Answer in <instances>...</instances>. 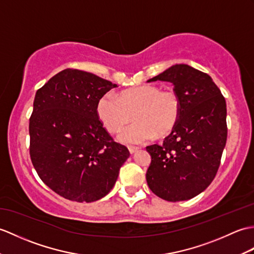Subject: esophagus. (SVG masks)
Instances as JSON below:
<instances>
[{"instance_id":"1","label":"esophagus","mask_w":254,"mask_h":254,"mask_svg":"<svg viewBox=\"0 0 254 254\" xmlns=\"http://www.w3.org/2000/svg\"><path fill=\"white\" fill-rule=\"evenodd\" d=\"M138 149H139L138 147H135V146H128V150H129V152H131V154H134V152H136Z\"/></svg>"}]
</instances>
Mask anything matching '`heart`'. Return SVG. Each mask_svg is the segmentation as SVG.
Wrapping results in <instances>:
<instances>
[{
  "instance_id": "1",
  "label": "heart",
  "mask_w": 254,
  "mask_h": 254,
  "mask_svg": "<svg viewBox=\"0 0 254 254\" xmlns=\"http://www.w3.org/2000/svg\"><path fill=\"white\" fill-rule=\"evenodd\" d=\"M182 113L181 97L173 88L161 90L144 84L123 91L108 92L99 98L97 115L109 132H118L133 119L136 122L122 129L119 139L126 144H143L173 132Z\"/></svg>"
}]
</instances>
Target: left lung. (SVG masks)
<instances>
[{
    "mask_svg": "<svg viewBox=\"0 0 254 254\" xmlns=\"http://www.w3.org/2000/svg\"><path fill=\"white\" fill-rule=\"evenodd\" d=\"M174 85L182 100L178 126L161 145L147 146L151 156L146 180L168 201L197 196L214 180L227 139L226 102L207 73L180 64L149 79Z\"/></svg>",
    "mask_w": 254,
    "mask_h": 254,
    "instance_id": "1",
    "label": "left lung"
}]
</instances>
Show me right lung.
<instances>
[{
	"label": "right lung",
	"instance_id": "right-lung-1",
	"mask_svg": "<svg viewBox=\"0 0 254 254\" xmlns=\"http://www.w3.org/2000/svg\"><path fill=\"white\" fill-rule=\"evenodd\" d=\"M116 86L69 68L35 94L29 120L30 158L44 184L64 198L92 202L105 197L129 156L97 115L99 98Z\"/></svg>",
	"mask_w": 254,
	"mask_h": 254
}]
</instances>
